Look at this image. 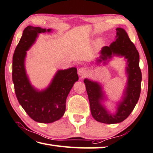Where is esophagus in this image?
<instances>
[{
    "instance_id": "34e87169",
    "label": "esophagus",
    "mask_w": 153,
    "mask_h": 153,
    "mask_svg": "<svg viewBox=\"0 0 153 153\" xmlns=\"http://www.w3.org/2000/svg\"><path fill=\"white\" fill-rule=\"evenodd\" d=\"M87 69L84 67H81L78 70V74L80 76H85L87 74Z\"/></svg>"
}]
</instances>
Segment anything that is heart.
Wrapping results in <instances>:
<instances>
[{"instance_id":"obj_1","label":"heart","mask_w":153,"mask_h":153,"mask_svg":"<svg viewBox=\"0 0 153 153\" xmlns=\"http://www.w3.org/2000/svg\"><path fill=\"white\" fill-rule=\"evenodd\" d=\"M99 42H100V40H99Z\"/></svg>"}]
</instances>
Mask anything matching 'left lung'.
<instances>
[{"label":"left lung","instance_id":"1","mask_svg":"<svg viewBox=\"0 0 153 153\" xmlns=\"http://www.w3.org/2000/svg\"><path fill=\"white\" fill-rule=\"evenodd\" d=\"M116 31V40L109 46L101 48L100 57L96 59L97 64L102 62L105 64L114 56L127 60L126 72L128 80L122 100L116 103V113L112 114L103 105L106 96L100 83L88 79L84 80L92 116L97 122L109 124L122 122L130 116L138 102L141 91L142 73L138 50L124 29L118 27Z\"/></svg>","mask_w":153,"mask_h":153}]
</instances>
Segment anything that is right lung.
I'll return each mask as SVG.
<instances>
[{
    "label": "right lung",
    "instance_id": "obj_1",
    "mask_svg": "<svg viewBox=\"0 0 153 153\" xmlns=\"http://www.w3.org/2000/svg\"><path fill=\"white\" fill-rule=\"evenodd\" d=\"M51 31V29L27 27L13 57V82L19 103L34 121L46 124L57 121L63 116L67 96L74 82L79 80L76 68L72 67L58 70L44 90L39 91L31 84L25 66L27 51L34 44L39 33Z\"/></svg>",
    "mask_w": 153,
    "mask_h": 153
}]
</instances>
